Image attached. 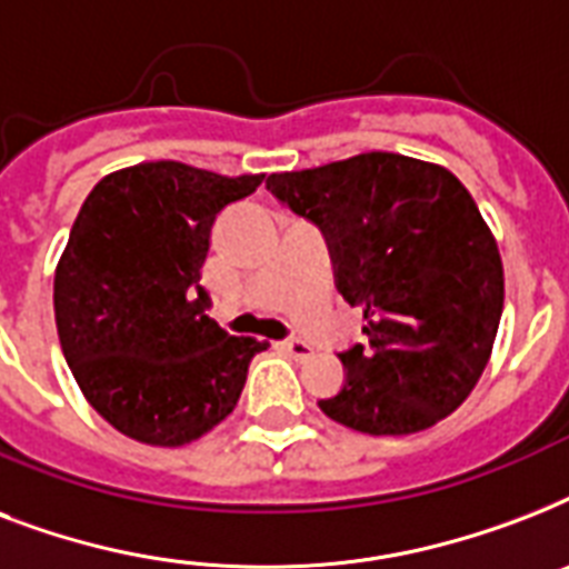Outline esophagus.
Instances as JSON below:
<instances>
[{
	"mask_svg": "<svg viewBox=\"0 0 569 569\" xmlns=\"http://www.w3.org/2000/svg\"><path fill=\"white\" fill-rule=\"evenodd\" d=\"M280 348H283L289 357H295V360H310L312 357V346L310 342H303V339H286V342H280Z\"/></svg>",
	"mask_w": 569,
	"mask_h": 569,
	"instance_id": "1",
	"label": "esophagus"
}]
</instances>
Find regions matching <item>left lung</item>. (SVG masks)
<instances>
[{
  "instance_id": "1",
  "label": "left lung",
  "mask_w": 569,
  "mask_h": 569,
  "mask_svg": "<svg viewBox=\"0 0 569 569\" xmlns=\"http://www.w3.org/2000/svg\"><path fill=\"white\" fill-rule=\"evenodd\" d=\"M266 186L319 223L339 295L363 307L369 342L339 355L348 375L319 401L325 416L405 437L455 413L493 355L505 303L499 244L467 186L442 164L380 150Z\"/></svg>"
}]
</instances>
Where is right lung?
Returning a JSON list of instances; mask_svg holds the SVG:
<instances>
[{"instance_id":"1","label":"right lung","mask_w":569,"mask_h":569,"mask_svg":"<svg viewBox=\"0 0 569 569\" xmlns=\"http://www.w3.org/2000/svg\"><path fill=\"white\" fill-rule=\"evenodd\" d=\"M262 180L162 159L120 168L84 197L56 266L58 339L88 405L129 440H200L268 348L209 319L200 286L214 214Z\"/></svg>"}]
</instances>
